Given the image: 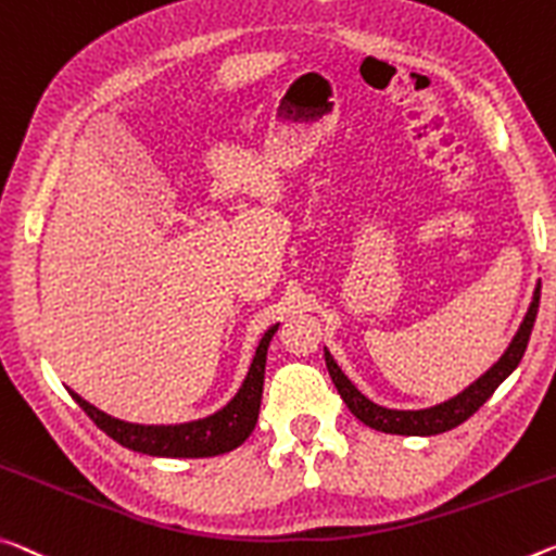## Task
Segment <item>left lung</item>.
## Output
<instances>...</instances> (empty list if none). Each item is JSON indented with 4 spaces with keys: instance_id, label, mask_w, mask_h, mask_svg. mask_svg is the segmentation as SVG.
I'll return each instance as SVG.
<instances>
[{
    "instance_id": "1",
    "label": "left lung",
    "mask_w": 556,
    "mask_h": 556,
    "mask_svg": "<svg viewBox=\"0 0 556 556\" xmlns=\"http://www.w3.org/2000/svg\"><path fill=\"white\" fill-rule=\"evenodd\" d=\"M540 289L542 285H536L534 296L530 309L525 314V321L519 324V329L515 333L513 343H509L505 354L500 356L495 366L490 368L488 374H482L478 381L470 383L463 393H457L455 399L433 405V408L426 410H391L383 408V405H376L374 401H368L364 393H361L354 383L343 376L341 368L337 366V361L331 358L329 351L324 349V358H326V368H329V376L337 391L341 393L343 403L349 405V410L354 416L366 422L368 428L381 430V433H393V435H438L445 433V430H453L455 426L468 420L480 405L495 393L497 386L505 381V378L515 371L519 366V361L525 356L527 343H530V333L536 319V309H540Z\"/></svg>"
}]
</instances>
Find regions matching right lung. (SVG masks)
<instances>
[{
    "mask_svg": "<svg viewBox=\"0 0 556 556\" xmlns=\"http://www.w3.org/2000/svg\"><path fill=\"white\" fill-rule=\"evenodd\" d=\"M277 326H269L264 331L257 351H254L252 366L247 371L244 381L235 399L223 410L213 416L178 422V426H140V422H126L109 416L84 401L81 395L72 393V399L81 405L86 416L99 426L105 435L116 440L123 447H130L136 453L155 455V457H213L235 451L242 445L257 426L262 386H264V364H267V346L275 337Z\"/></svg>",
    "mask_w": 556,
    "mask_h": 556,
    "instance_id": "add662e5",
    "label": "right lung"
}]
</instances>
